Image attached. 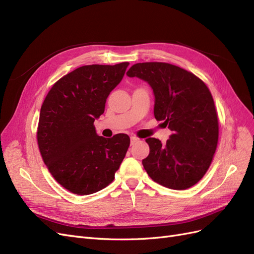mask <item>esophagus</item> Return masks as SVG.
<instances>
[{"mask_svg":"<svg viewBox=\"0 0 254 254\" xmlns=\"http://www.w3.org/2000/svg\"><path fill=\"white\" fill-rule=\"evenodd\" d=\"M138 140H139V139L137 137L132 136V137H130V145H134Z\"/></svg>","mask_w":254,"mask_h":254,"instance_id":"34e87169","label":"esophagus"}]
</instances>
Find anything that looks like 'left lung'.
Returning <instances> with one entry per match:
<instances>
[{
    "mask_svg": "<svg viewBox=\"0 0 254 254\" xmlns=\"http://www.w3.org/2000/svg\"><path fill=\"white\" fill-rule=\"evenodd\" d=\"M127 75L148 82L155 97L154 116L172 130L165 144L156 138L145 139L150 146L142 160L146 173L173 190L197 184L211 165L218 140L209 88L192 72L169 63H136Z\"/></svg>",
    "mask_w": 254,
    "mask_h": 254,
    "instance_id": "8db88e82",
    "label": "left lung"
}]
</instances>
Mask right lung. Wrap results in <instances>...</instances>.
<instances>
[{
  "mask_svg": "<svg viewBox=\"0 0 254 254\" xmlns=\"http://www.w3.org/2000/svg\"><path fill=\"white\" fill-rule=\"evenodd\" d=\"M128 62L85 65L57 81L40 112L37 139L54 178L78 195L102 190L115 178L129 145L127 134L104 138L94 121L104 113L110 93Z\"/></svg>",
  "mask_w": 254,
  "mask_h": 254,
  "instance_id": "obj_1",
  "label": "right lung"
}]
</instances>
